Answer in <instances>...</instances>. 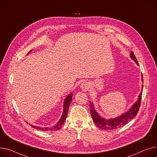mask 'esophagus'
<instances>
[{
	"instance_id": "34e87169",
	"label": "esophagus",
	"mask_w": 157,
	"mask_h": 157,
	"mask_svg": "<svg viewBox=\"0 0 157 157\" xmlns=\"http://www.w3.org/2000/svg\"><path fill=\"white\" fill-rule=\"evenodd\" d=\"M80 87L83 91H87L90 88V83L87 81H83L81 83Z\"/></svg>"
}]
</instances>
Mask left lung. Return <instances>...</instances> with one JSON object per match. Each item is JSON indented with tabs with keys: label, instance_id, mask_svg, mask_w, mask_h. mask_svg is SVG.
<instances>
[{
	"label": "left lung",
	"instance_id": "8db88e82",
	"mask_svg": "<svg viewBox=\"0 0 157 157\" xmlns=\"http://www.w3.org/2000/svg\"><path fill=\"white\" fill-rule=\"evenodd\" d=\"M130 57L136 62V63L137 65H139L138 63L137 59L136 58L132 52H131ZM142 82H143V75H142ZM143 86L142 85V89H143ZM142 91H143V90H141L140 95L138 96V100L133 104L132 106L129 109L128 111L122 114L121 116L113 119H106L105 118L101 117L95 109V107H94L93 101H90V112H91V117L93 119L94 123L97 125V126H98V128L104 130L116 129L117 128L124 126V125H126L131 119H132L136 116L137 113L138 112L139 109L140 107L141 100Z\"/></svg>",
	"mask_w": 157,
	"mask_h": 157
}]
</instances>
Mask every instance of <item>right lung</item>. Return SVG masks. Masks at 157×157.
I'll return each mask as SVG.
<instances>
[{
  "label": "right lung",
  "instance_id": "right-lung-1",
  "mask_svg": "<svg viewBox=\"0 0 157 157\" xmlns=\"http://www.w3.org/2000/svg\"><path fill=\"white\" fill-rule=\"evenodd\" d=\"M29 51L28 54L31 52ZM72 93H71L69 95H67L66 97V98H65V100L64 101V105H63V113H62V116L60 119V120L59 121V122L55 124L54 126H51V127H48V128H40V127H38V126H33V125H31V127L33 128H36L38 130H41V131H57L59 130L60 128H61L62 125L64 124L66 117L67 116V112H68V110H69V107L71 104V102L72 101ZM27 124H28L26 122Z\"/></svg>",
  "mask_w": 157,
  "mask_h": 157
}]
</instances>
